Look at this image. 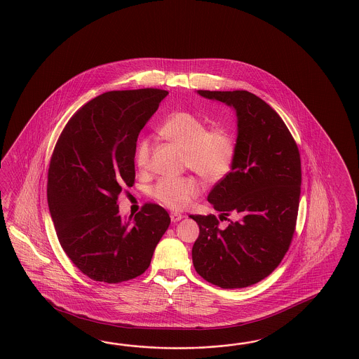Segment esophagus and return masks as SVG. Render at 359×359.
I'll return each mask as SVG.
<instances>
[{
    "mask_svg": "<svg viewBox=\"0 0 359 359\" xmlns=\"http://www.w3.org/2000/svg\"><path fill=\"white\" fill-rule=\"evenodd\" d=\"M170 217H171V221L174 223L179 222L180 219H183V218H184V215H183V214L177 213V212H171Z\"/></svg>",
    "mask_w": 359,
    "mask_h": 359,
    "instance_id": "esophagus-1",
    "label": "esophagus"
}]
</instances>
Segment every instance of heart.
<instances>
[{"label":"heart","instance_id":"1","mask_svg":"<svg viewBox=\"0 0 359 359\" xmlns=\"http://www.w3.org/2000/svg\"><path fill=\"white\" fill-rule=\"evenodd\" d=\"M158 135L184 150V165L206 182H219L231 170L235 138L229 128H208L204 118L188 111H175L156 128ZM153 141L141 137L135 151L136 165L145 170L150 162ZM150 194L158 203L172 210H184L201 194V184L194 176L163 177Z\"/></svg>","mask_w":359,"mask_h":359}]
</instances>
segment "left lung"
Masks as SVG:
<instances>
[{
    "instance_id": "1",
    "label": "left lung",
    "mask_w": 359,
    "mask_h": 359,
    "mask_svg": "<svg viewBox=\"0 0 359 359\" xmlns=\"http://www.w3.org/2000/svg\"><path fill=\"white\" fill-rule=\"evenodd\" d=\"M201 97L231 106L238 137L231 171L208 196L219 218L240 217L226 229L213 214L191 215L200 235L192 248L194 269L222 289L255 285L289 251L301 196V155L280 115L245 90H198ZM222 221V219H221Z\"/></svg>"
}]
</instances>
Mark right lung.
Instances as JSON below:
<instances>
[{"instance_id": "1", "label": "right lung", "mask_w": 359, "mask_h": 359, "mask_svg": "<svg viewBox=\"0 0 359 359\" xmlns=\"http://www.w3.org/2000/svg\"><path fill=\"white\" fill-rule=\"evenodd\" d=\"M168 91H108L69 120L48 168L49 212L69 259L94 281L118 283L149 268L170 215L147 203L132 218L118 214L117 197L135 184L141 129Z\"/></svg>"}]
</instances>
